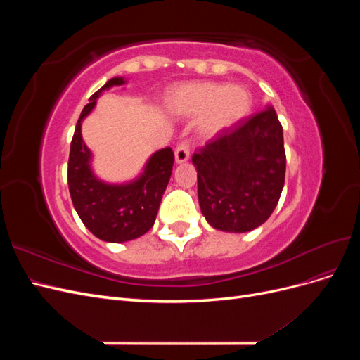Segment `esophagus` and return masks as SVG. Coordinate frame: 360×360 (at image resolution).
Masks as SVG:
<instances>
[{
	"label": "esophagus",
	"mask_w": 360,
	"mask_h": 360,
	"mask_svg": "<svg viewBox=\"0 0 360 360\" xmlns=\"http://www.w3.org/2000/svg\"><path fill=\"white\" fill-rule=\"evenodd\" d=\"M174 158H176V163L186 162L189 159V146L186 143L179 144L176 151H174Z\"/></svg>",
	"instance_id": "34e87169"
}]
</instances>
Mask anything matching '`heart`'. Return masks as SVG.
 Instances as JSON below:
<instances>
[{
    "instance_id": "1",
    "label": "heart",
    "mask_w": 360,
    "mask_h": 360,
    "mask_svg": "<svg viewBox=\"0 0 360 360\" xmlns=\"http://www.w3.org/2000/svg\"><path fill=\"white\" fill-rule=\"evenodd\" d=\"M167 108L177 117H201L198 135L210 141L243 122L252 110V96L242 85L192 82L177 86L168 96Z\"/></svg>"
}]
</instances>
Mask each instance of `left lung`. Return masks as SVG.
Instances as JSON below:
<instances>
[{"label":"left lung","instance_id":"left-lung-1","mask_svg":"<svg viewBox=\"0 0 360 360\" xmlns=\"http://www.w3.org/2000/svg\"><path fill=\"white\" fill-rule=\"evenodd\" d=\"M205 221L246 233L274 213L285 181L284 134L274 106L258 112L192 156Z\"/></svg>","mask_w":360,"mask_h":360}]
</instances>
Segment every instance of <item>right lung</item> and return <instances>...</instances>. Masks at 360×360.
<instances>
[{"mask_svg": "<svg viewBox=\"0 0 360 360\" xmlns=\"http://www.w3.org/2000/svg\"><path fill=\"white\" fill-rule=\"evenodd\" d=\"M126 84L123 76H115L90 97V103L84 106L75 127L68 167L69 191L76 213L97 238L110 243L134 240L153 226L174 165V153L167 147L151 155L134 180L110 183L94 174L93 153L81 134L82 122L94 110L96 101L103 91Z\"/></svg>", "mask_w": 360, "mask_h": 360, "instance_id": "right-lung-1", "label": "right lung"}]
</instances>
